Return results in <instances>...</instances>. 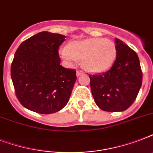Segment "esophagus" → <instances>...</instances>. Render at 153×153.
I'll return each instance as SVG.
<instances>
[{"label":"esophagus","mask_w":153,"mask_h":153,"mask_svg":"<svg viewBox=\"0 0 153 153\" xmlns=\"http://www.w3.org/2000/svg\"><path fill=\"white\" fill-rule=\"evenodd\" d=\"M82 73H83V71H82V70H80V69H79V70H77V71H76V75L78 77L79 76V75H81L82 74Z\"/></svg>","instance_id":"obj_1"}]
</instances>
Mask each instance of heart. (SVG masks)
Instances as JSON below:
<instances>
[{"label":"heart","instance_id":"heart-1","mask_svg":"<svg viewBox=\"0 0 153 153\" xmlns=\"http://www.w3.org/2000/svg\"><path fill=\"white\" fill-rule=\"evenodd\" d=\"M61 55L67 61L82 60L83 67L91 72L101 73L110 68L115 61L117 48L114 42L104 38H91L72 42L61 50Z\"/></svg>","mask_w":153,"mask_h":153}]
</instances>
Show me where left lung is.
I'll use <instances>...</instances> for the list:
<instances>
[{
	"label": "left lung",
	"mask_w": 153,
	"mask_h": 153,
	"mask_svg": "<svg viewBox=\"0 0 153 153\" xmlns=\"http://www.w3.org/2000/svg\"><path fill=\"white\" fill-rule=\"evenodd\" d=\"M117 57L108 71L89 75L94 102L102 110L124 111L135 101L142 84L137 55L121 39H115Z\"/></svg>",
	"instance_id": "8db88e82"
}]
</instances>
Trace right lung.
Wrapping results in <instances>:
<instances>
[{
    "label": "right lung",
    "instance_id": "1",
    "mask_svg": "<svg viewBox=\"0 0 153 153\" xmlns=\"http://www.w3.org/2000/svg\"><path fill=\"white\" fill-rule=\"evenodd\" d=\"M63 35L41 32L21 43L11 65L16 95L23 106L41 114L59 111L67 104L76 71L60 65Z\"/></svg>",
    "mask_w": 153,
    "mask_h": 153
}]
</instances>
